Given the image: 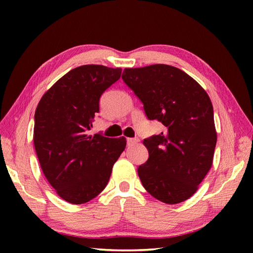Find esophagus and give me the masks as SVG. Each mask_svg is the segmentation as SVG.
Masks as SVG:
<instances>
[{
  "mask_svg": "<svg viewBox=\"0 0 253 253\" xmlns=\"http://www.w3.org/2000/svg\"><path fill=\"white\" fill-rule=\"evenodd\" d=\"M139 142L138 138H127V145L128 146H134Z\"/></svg>",
  "mask_w": 253,
  "mask_h": 253,
  "instance_id": "34e87169",
  "label": "esophagus"
}]
</instances>
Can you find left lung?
Here are the masks:
<instances>
[{"mask_svg":"<svg viewBox=\"0 0 253 253\" xmlns=\"http://www.w3.org/2000/svg\"><path fill=\"white\" fill-rule=\"evenodd\" d=\"M122 78L144 104L148 119L164 125L160 135L143 142L148 160L137 170L143 186L168 204L190 199L211 169L216 145L209 95L192 77L169 65L126 68Z\"/></svg>","mask_w":253,"mask_h":253,"instance_id":"8db88e82","label":"left lung"}]
</instances>
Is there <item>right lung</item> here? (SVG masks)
Listing matches in <instances>:
<instances>
[{
	"label": "right lung",
	"mask_w": 253,
	"mask_h": 253,
	"mask_svg": "<svg viewBox=\"0 0 253 253\" xmlns=\"http://www.w3.org/2000/svg\"><path fill=\"white\" fill-rule=\"evenodd\" d=\"M121 68L85 65L61 77L38 104L33 143L45 178L72 204L92 200L106 187L126 147L125 137L88 135L99 98L121 78Z\"/></svg>",
	"instance_id": "1"
}]
</instances>
